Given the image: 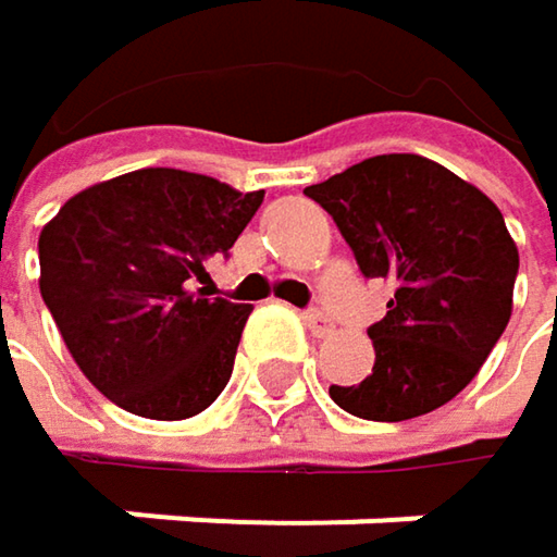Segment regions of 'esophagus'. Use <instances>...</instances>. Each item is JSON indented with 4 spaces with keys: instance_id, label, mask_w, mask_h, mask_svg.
<instances>
[{
    "instance_id": "esophagus-1",
    "label": "esophagus",
    "mask_w": 557,
    "mask_h": 557,
    "mask_svg": "<svg viewBox=\"0 0 557 557\" xmlns=\"http://www.w3.org/2000/svg\"><path fill=\"white\" fill-rule=\"evenodd\" d=\"M302 322L309 325V332H312L315 338H325V335H332V319H329L322 309H306V312H302Z\"/></svg>"
}]
</instances>
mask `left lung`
Masks as SVG:
<instances>
[{
  "label": "left lung",
  "mask_w": 557,
  "mask_h": 557,
  "mask_svg": "<svg viewBox=\"0 0 557 557\" xmlns=\"http://www.w3.org/2000/svg\"><path fill=\"white\" fill-rule=\"evenodd\" d=\"M338 225L364 277L393 283L368 329L374 371L329 396L358 419L425 416L474 381L512 312L519 271L503 212L419 154H377L306 186Z\"/></svg>",
  "instance_id": "1"
}]
</instances>
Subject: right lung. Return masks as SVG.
Instances as JSON below:
<instances>
[{
	"instance_id": "obj_1",
	"label": "right lung",
	"mask_w": 557,
	"mask_h": 557,
	"mask_svg": "<svg viewBox=\"0 0 557 557\" xmlns=\"http://www.w3.org/2000/svg\"><path fill=\"white\" fill-rule=\"evenodd\" d=\"M264 189L145 168L70 196L41 228V296L86 381L145 419H189L232 377L248 302L202 289Z\"/></svg>"
}]
</instances>
